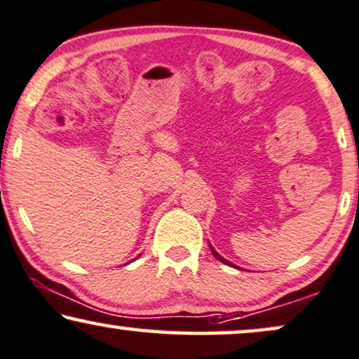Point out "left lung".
Listing matches in <instances>:
<instances>
[{"label": "left lung", "instance_id": "obj_1", "mask_svg": "<svg viewBox=\"0 0 359 359\" xmlns=\"http://www.w3.org/2000/svg\"><path fill=\"white\" fill-rule=\"evenodd\" d=\"M210 250H212V252H213V256H215V257H217V259H218V261H222V262H224V264L231 266V262H229V261H226V259H224V257H222V256H219V255H218V252H217V251H215L212 246H210Z\"/></svg>", "mask_w": 359, "mask_h": 359}]
</instances>
